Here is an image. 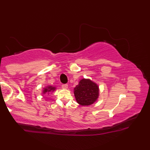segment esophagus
I'll use <instances>...</instances> for the list:
<instances>
[{
    "label": "esophagus",
    "instance_id": "esophagus-1",
    "mask_svg": "<svg viewBox=\"0 0 150 150\" xmlns=\"http://www.w3.org/2000/svg\"><path fill=\"white\" fill-rule=\"evenodd\" d=\"M62 88L63 89H68V84H62Z\"/></svg>",
    "mask_w": 150,
    "mask_h": 150
}]
</instances>
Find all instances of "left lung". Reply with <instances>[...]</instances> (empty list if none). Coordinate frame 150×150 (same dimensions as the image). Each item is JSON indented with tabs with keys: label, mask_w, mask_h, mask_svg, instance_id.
Masks as SVG:
<instances>
[{
	"label": "left lung",
	"mask_w": 150,
	"mask_h": 150,
	"mask_svg": "<svg viewBox=\"0 0 150 150\" xmlns=\"http://www.w3.org/2000/svg\"><path fill=\"white\" fill-rule=\"evenodd\" d=\"M75 99L81 106H90L99 97V86L90 79H82L73 90Z\"/></svg>",
	"instance_id": "8db88e82"
}]
</instances>
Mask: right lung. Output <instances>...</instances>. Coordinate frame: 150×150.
I'll list each match as a JSON object with an SVG mask.
<instances>
[{"mask_svg":"<svg viewBox=\"0 0 150 150\" xmlns=\"http://www.w3.org/2000/svg\"><path fill=\"white\" fill-rule=\"evenodd\" d=\"M56 89H57V88L55 86H51V85H47V86H46L43 88L42 93L43 95H44V94L49 95L50 93H52L53 91H55Z\"/></svg>","mask_w":150,"mask_h":150,"instance_id":"add662e5","label":"right lung"}]
</instances>
